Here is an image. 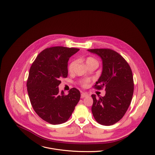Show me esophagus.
Wrapping results in <instances>:
<instances>
[{
	"mask_svg": "<svg viewBox=\"0 0 155 155\" xmlns=\"http://www.w3.org/2000/svg\"><path fill=\"white\" fill-rule=\"evenodd\" d=\"M88 94H87V93H85V92H82V93L81 94V98H84L87 97H88Z\"/></svg>",
	"mask_w": 155,
	"mask_h": 155,
	"instance_id": "1",
	"label": "esophagus"
}]
</instances>
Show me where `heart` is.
Wrapping results in <instances>:
<instances>
[{"label": "heart", "instance_id": "heart-1", "mask_svg": "<svg viewBox=\"0 0 155 155\" xmlns=\"http://www.w3.org/2000/svg\"><path fill=\"white\" fill-rule=\"evenodd\" d=\"M85 63H86L87 66L88 67L91 66H93V65H97V66L98 65V63L97 60L96 59H95L94 58L91 57H88L85 59ZM76 61H75V60L72 61L70 63L68 67V70L69 72L72 73L73 71L74 68L76 66ZM88 82V81H85L82 82L81 84L83 87H86L87 85Z\"/></svg>", "mask_w": 155, "mask_h": 155}]
</instances>
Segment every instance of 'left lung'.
Instances as JSON below:
<instances>
[{
	"label": "left lung",
	"instance_id": "8db88e82",
	"mask_svg": "<svg viewBox=\"0 0 155 155\" xmlns=\"http://www.w3.org/2000/svg\"><path fill=\"white\" fill-rule=\"evenodd\" d=\"M98 55L103 61L101 74L95 85L97 89L104 87V97L92 94L91 108L95 120L100 124L111 125L120 120L128 110L134 92V80L131 67L117 52L110 49H88Z\"/></svg>",
	"mask_w": 155,
	"mask_h": 155
}]
</instances>
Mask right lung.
Returning a JSON list of instances; mask_svg holds the SVG:
<instances>
[{
	"instance_id": "obj_1",
	"label": "right lung",
	"mask_w": 155,
	"mask_h": 155,
	"mask_svg": "<svg viewBox=\"0 0 155 155\" xmlns=\"http://www.w3.org/2000/svg\"><path fill=\"white\" fill-rule=\"evenodd\" d=\"M79 49L54 46L42 51L30 68L27 87L31 104L38 115L52 124L66 122L78 103L81 93L70 89L59 91L60 79L68 75V61Z\"/></svg>"
}]
</instances>
